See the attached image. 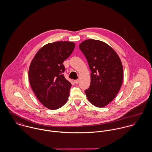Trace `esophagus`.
<instances>
[{
    "mask_svg": "<svg viewBox=\"0 0 152 152\" xmlns=\"http://www.w3.org/2000/svg\"><path fill=\"white\" fill-rule=\"evenodd\" d=\"M74 83H75V84H77L79 83V80H74Z\"/></svg>",
    "mask_w": 152,
    "mask_h": 152,
    "instance_id": "1",
    "label": "esophagus"
}]
</instances>
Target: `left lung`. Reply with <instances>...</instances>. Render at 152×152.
Instances as JSON below:
<instances>
[{"instance_id":"left-lung-1","label":"left lung","mask_w":152,"mask_h":152,"mask_svg":"<svg viewBox=\"0 0 152 152\" xmlns=\"http://www.w3.org/2000/svg\"><path fill=\"white\" fill-rule=\"evenodd\" d=\"M87 58L91 73L90 87L85 91L88 101L102 108L115 98L122 84L124 71L114 50L103 42L88 39L79 45Z\"/></svg>"}]
</instances>
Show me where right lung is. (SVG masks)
Returning a JSON list of instances; mask_svg holds the SVG:
<instances>
[{"instance_id":"add662e5","label":"right lung","mask_w":152,"mask_h":152,"mask_svg":"<svg viewBox=\"0 0 152 152\" xmlns=\"http://www.w3.org/2000/svg\"><path fill=\"white\" fill-rule=\"evenodd\" d=\"M75 44L57 42L45 44L36 53L28 69L30 86L39 101L55 110L66 102L71 84L63 73V63L72 53Z\"/></svg>"}]
</instances>
